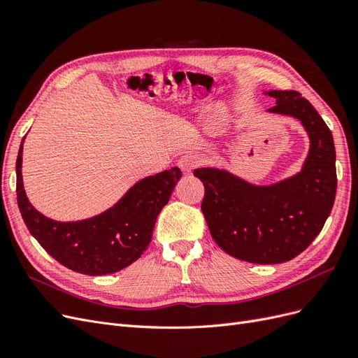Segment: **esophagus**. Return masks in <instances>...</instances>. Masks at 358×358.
<instances>
[{"instance_id":"1","label":"esophagus","mask_w":358,"mask_h":358,"mask_svg":"<svg viewBox=\"0 0 358 358\" xmlns=\"http://www.w3.org/2000/svg\"><path fill=\"white\" fill-rule=\"evenodd\" d=\"M197 164H199V159H197V157H194V155H183L179 161H178V166H179V169L185 173V175H189V173L197 167Z\"/></svg>"}]
</instances>
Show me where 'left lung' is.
Listing matches in <instances>:
<instances>
[{
	"label": "left lung",
	"mask_w": 358,
	"mask_h": 358,
	"mask_svg": "<svg viewBox=\"0 0 358 358\" xmlns=\"http://www.w3.org/2000/svg\"><path fill=\"white\" fill-rule=\"evenodd\" d=\"M276 106L268 113L300 121L309 152L294 176L254 185L225 169L201 167L194 176L204 185L201 212L218 246L255 264L289 262L320 234L336 197V150L331 131L297 91H267Z\"/></svg>",
	"instance_id": "left-lung-1"
}]
</instances>
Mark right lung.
Wrapping results in <instances>:
<instances>
[{"instance_id": "obj_1", "label": "right lung", "mask_w": 358, "mask_h": 358, "mask_svg": "<svg viewBox=\"0 0 358 358\" xmlns=\"http://www.w3.org/2000/svg\"><path fill=\"white\" fill-rule=\"evenodd\" d=\"M24 140L16 159L17 206L29 233L46 252L78 273H115L142 257L157 218L182 176L178 167L148 176L129 188L110 209L82 221L61 222L40 213L27 197L22 180Z\"/></svg>"}]
</instances>
